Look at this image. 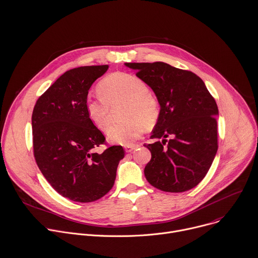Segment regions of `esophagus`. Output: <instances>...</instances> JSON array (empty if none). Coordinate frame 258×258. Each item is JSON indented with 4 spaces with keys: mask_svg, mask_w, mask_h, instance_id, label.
<instances>
[{
    "mask_svg": "<svg viewBox=\"0 0 258 258\" xmlns=\"http://www.w3.org/2000/svg\"><path fill=\"white\" fill-rule=\"evenodd\" d=\"M139 147V145H127V146H125V150H126V152H132V151H134L135 149H137Z\"/></svg>",
    "mask_w": 258,
    "mask_h": 258,
    "instance_id": "esophagus-1",
    "label": "esophagus"
}]
</instances>
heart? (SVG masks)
Instances as JSON below:
<instances>
[{
	"label": "heart",
	"instance_id": "obj_1",
	"mask_svg": "<svg viewBox=\"0 0 258 258\" xmlns=\"http://www.w3.org/2000/svg\"><path fill=\"white\" fill-rule=\"evenodd\" d=\"M98 91L101 96L86 100V110L92 123L103 133L111 125L113 108L125 103L122 117L126 121L113 125L107 133L113 142L130 145L141 135L144 126L151 128L159 118V100L148 84L134 75L110 74L100 81Z\"/></svg>",
	"mask_w": 258,
	"mask_h": 258
}]
</instances>
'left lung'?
<instances>
[{
  "mask_svg": "<svg viewBox=\"0 0 258 258\" xmlns=\"http://www.w3.org/2000/svg\"><path fill=\"white\" fill-rule=\"evenodd\" d=\"M125 64L154 90L161 105L151 136L156 141L144 145L152 154L145 168L147 180L168 192L197 186L206 176L218 148L214 97L203 80L189 71L161 61Z\"/></svg>",
  "mask_w": 258,
  "mask_h": 258,
  "instance_id": "left-lung-1",
  "label": "left lung"
}]
</instances>
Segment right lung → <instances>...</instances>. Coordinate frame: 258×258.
I'll use <instances>...</instances> for the list:
<instances>
[{"label": "right lung", "mask_w": 258, "mask_h": 258, "mask_svg": "<svg viewBox=\"0 0 258 258\" xmlns=\"http://www.w3.org/2000/svg\"><path fill=\"white\" fill-rule=\"evenodd\" d=\"M108 69L80 67L66 72L37 100L32 116L34 156L42 174L62 197L96 201L114 183L125 151L111 146L89 119L86 100L91 85Z\"/></svg>", "instance_id": "add662e5"}]
</instances>
